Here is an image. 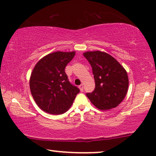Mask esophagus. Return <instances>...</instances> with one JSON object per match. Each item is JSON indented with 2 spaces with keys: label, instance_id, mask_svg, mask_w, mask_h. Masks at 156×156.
I'll return each instance as SVG.
<instances>
[{
  "label": "esophagus",
  "instance_id": "esophagus-1",
  "mask_svg": "<svg viewBox=\"0 0 156 156\" xmlns=\"http://www.w3.org/2000/svg\"><path fill=\"white\" fill-rule=\"evenodd\" d=\"M79 88H80V91H83V85L81 84V85H79Z\"/></svg>",
  "mask_w": 156,
  "mask_h": 156
}]
</instances>
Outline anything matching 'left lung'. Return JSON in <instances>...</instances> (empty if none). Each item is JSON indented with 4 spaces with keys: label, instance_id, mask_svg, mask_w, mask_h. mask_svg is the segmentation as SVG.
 Wrapping results in <instances>:
<instances>
[{
    "label": "left lung",
    "instance_id": "left-lung-1",
    "mask_svg": "<svg viewBox=\"0 0 156 156\" xmlns=\"http://www.w3.org/2000/svg\"><path fill=\"white\" fill-rule=\"evenodd\" d=\"M83 56L90 64L95 87L86 93L90 102L102 110L117 107L124 99L129 87L127 73L122 65L103 51H87Z\"/></svg>",
    "mask_w": 156,
    "mask_h": 156
}]
</instances>
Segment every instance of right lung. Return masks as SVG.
<instances>
[{
    "mask_svg": "<svg viewBox=\"0 0 156 156\" xmlns=\"http://www.w3.org/2000/svg\"><path fill=\"white\" fill-rule=\"evenodd\" d=\"M76 52L56 51L40 59L30 80L32 97L40 109L52 115H61L73 104L80 90L72 85L65 68Z\"/></svg>",
    "mask_w": 156,
    "mask_h": 156,
    "instance_id": "add662e5",
    "label": "right lung"
}]
</instances>
